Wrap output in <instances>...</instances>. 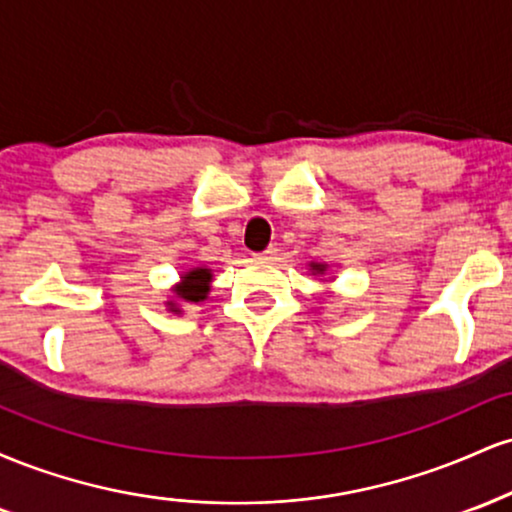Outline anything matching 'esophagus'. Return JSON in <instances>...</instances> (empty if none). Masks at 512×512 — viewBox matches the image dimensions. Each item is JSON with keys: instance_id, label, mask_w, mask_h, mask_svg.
<instances>
[{"instance_id": "obj_1", "label": "esophagus", "mask_w": 512, "mask_h": 512, "mask_svg": "<svg viewBox=\"0 0 512 512\" xmlns=\"http://www.w3.org/2000/svg\"><path fill=\"white\" fill-rule=\"evenodd\" d=\"M276 255H279V250H276V248H267L264 252H257L255 260H276Z\"/></svg>"}]
</instances>
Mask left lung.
I'll use <instances>...</instances> for the list:
<instances>
[{"instance_id": "1", "label": "left lung", "mask_w": 512, "mask_h": 512, "mask_svg": "<svg viewBox=\"0 0 512 512\" xmlns=\"http://www.w3.org/2000/svg\"><path fill=\"white\" fill-rule=\"evenodd\" d=\"M310 269H313V274H325L327 272V264L313 262V264H310Z\"/></svg>"}]
</instances>
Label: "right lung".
<instances>
[{
  "label": "right lung",
  "mask_w": 512,
  "mask_h": 512,
  "mask_svg": "<svg viewBox=\"0 0 512 512\" xmlns=\"http://www.w3.org/2000/svg\"><path fill=\"white\" fill-rule=\"evenodd\" d=\"M209 284H211V269H207V267L190 269V272H185L180 276V284L173 289L175 298H178V301H185V303L204 301L209 293ZM168 308L173 310V313H180L178 303L175 301H168Z\"/></svg>",
  "instance_id": "1"
}]
</instances>
